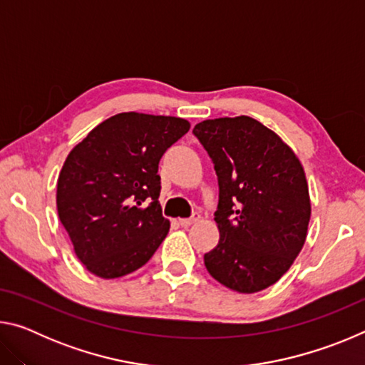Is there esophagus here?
<instances>
[{"label":"esophagus","instance_id":"esophagus-1","mask_svg":"<svg viewBox=\"0 0 365 365\" xmlns=\"http://www.w3.org/2000/svg\"><path fill=\"white\" fill-rule=\"evenodd\" d=\"M200 219H201V214H200V212H193V215H191V217H188V219H180L178 222H180L182 227H190V225L196 224V222L200 220Z\"/></svg>","mask_w":365,"mask_h":365}]
</instances>
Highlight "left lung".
Listing matches in <instances>:
<instances>
[{"mask_svg":"<svg viewBox=\"0 0 365 365\" xmlns=\"http://www.w3.org/2000/svg\"><path fill=\"white\" fill-rule=\"evenodd\" d=\"M193 133L219 182L220 240L205 255L206 269L233 292H261L280 280L306 242L304 169L279 135L248 115L202 120Z\"/></svg>","mask_w":365,"mask_h":365,"instance_id":"1","label":"left lung"}]
</instances>
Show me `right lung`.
<instances>
[{
    "label": "right lung",
    "mask_w": 365,
    "mask_h": 365,
    "mask_svg": "<svg viewBox=\"0 0 365 365\" xmlns=\"http://www.w3.org/2000/svg\"><path fill=\"white\" fill-rule=\"evenodd\" d=\"M188 130L180 117L120 113L69 153L58 178V214L91 274H130L163 243L170 222L158 201L159 160Z\"/></svg>",
    "instance_id": "obj_1"
}]
</instances>
